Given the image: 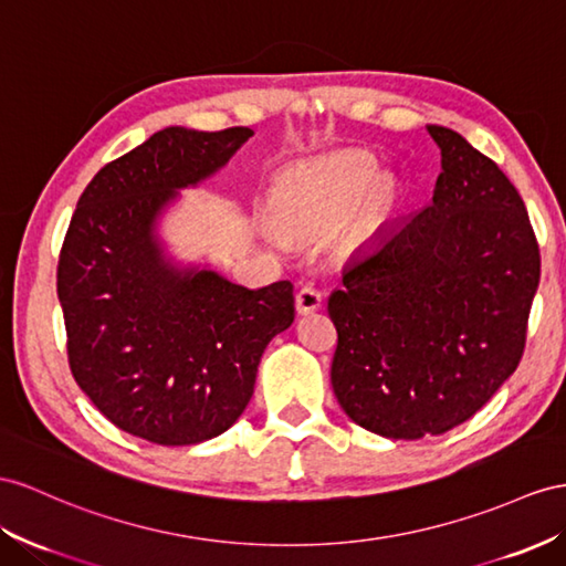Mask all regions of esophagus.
<instances>
[{"mask_svg":"<svg viewBox=\"0 0 566 566\" xmlns=\"http://www.w3.org/2000/svg\"><path fill=\"white\" fill-rule=\"evenodd\" d=\"M321 303H323V296H321V292H317L315 286H301V289H298V294H296V311H298L301 315H308V313L317 311V308H321Z\"/></svg>","mask_w":566,"mask_h":566,"instance_id":"34e87169","label":"esophagus"}]
</instances>
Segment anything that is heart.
Listing matches in <instances>:
<instances>
[{
	"mask_svg": "<svg viewBox=\"0 0 566 566\" xmlns=\"http://www.w3.org/2000/svg\"><path fill=\"white\" fill-rule=\"evenodd\" d=\"M375 159L358 150L286 171L270 196L274 227L289 239H311L346 217L352 239L370 237L395 206L392 184L375 179Z\"/></svg>",
	"mask_w": 566,
	"mask_h": 566,
	"instance_id": "obj_1",
	"label": "heart"
}]
</instances>
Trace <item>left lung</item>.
Masks as SVG:
<instances>
[{"label": "left lung", "mask_w": 566, "mask_h": 566, "mask_svg": "<svg viewBox=\"0 0 566 566\" xmlns=\"http://www.w3.org/2000/svg\"><path fill=\"white\" fill-rule=\"evenodd\" d=\"M428 134L442 155L432 202L385 227L327 301L339 407L392 440L442 434L485 407L524 356L541 282L514 184L452 128Z\"/></svg>", "instance_id": "1"}]
</instances>
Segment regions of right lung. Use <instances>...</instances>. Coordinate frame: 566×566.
Returning a JSON list of instances; mask_svg holds the SVG:
<instances>
[{"mask_svg":"<svg viewBox=\"0 0 566 566\" xmlns=\"http://www.w3.org/2000/svg\"><path fill=\"white\" fill-rule=\"evenodd\" d=\"M253 136L169 126L85 186L60 253L56 294L69 366L109 421L155 444L217 438L253 397L260 356L294 323V286L245 289L214 270L177 268L159 214Z\"/></svg>","mask_w":566,"mask_h":566,"instance_id":"obj_1","label":"right lung"}]
</instances>
